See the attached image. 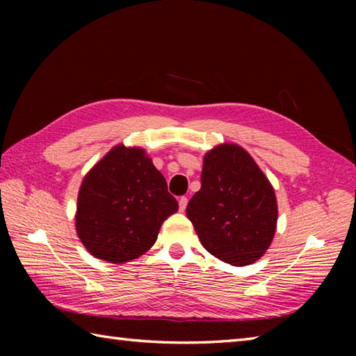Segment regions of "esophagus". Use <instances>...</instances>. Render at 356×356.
I'll return each instance as SVG.
<instances>
[{
    "mask_svg": "<svg viewBox=\"0 0 356 356\" xmlns=\"http://www.w3.org/2000/svg\"><path fill=\"white\" fill-rule=\"evenodd\" d=\"M186 205H188V197H185V195H182V197L179 199V209L182 211V213H184L185 208H186Z\"/></svg>",
    "mask_w": 356,
    "mask_h": 356,
    "instance_id": "1",
    "label": "esophagus"
}]
</instances>
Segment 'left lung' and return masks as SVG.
Instances as JSON below:
<instances>
[{"label": "left lung", "mask_w": 356, "mask_h": 356, "mask_svg": "<svg viewBox=\"0 0 356 356\" xmlns=\"http://www.w3.org/2000/svg\"><path fill=\"white\" fill-rule=\"evenodd\" d=\"M274 188L238 145H218L203 159L202 186L186 207L200 243L218 260L246 266L266 252L277 226Z\"/></svg>", "instance_id": "8db88e82"}]
</instances>
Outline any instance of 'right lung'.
<instances>
[{
    "label": "right lung",
    "instance_id": "obj_1",
    "mask_svg": "<svg viewBox=\"0 0 356 356\" xmlns=\"http://www.w3.org/2000/svg\"><path fill=\"white\" fill-rule=\"evenodd\" d=\"M177 208L145 151L118 145L81 185L76 231L96 259L125 263L154 245L161 225Z\"/></svg>",
    "mask_w": 356,
    "mask_h": 356
}]
</instances>
